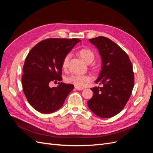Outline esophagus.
I'll use <instances>...</instances> for the list:
<instances>
[{
  "label": "esophagus",
  "mask_w": 153,
  "mask_h": 153,
  "mask_svg": "<svg viewBox=\"0 0 153 153\" xmlns=\"http://www.w3.org/2000/svg\"><path fill=\"white\" fill-rule=\"evenodd\" d=\"M75 88L76 90H83V89H84V88H80V87H76V86L75 87Z\"/></svg>",
  "instance_id": "esophagus-1"
}]
</instances>
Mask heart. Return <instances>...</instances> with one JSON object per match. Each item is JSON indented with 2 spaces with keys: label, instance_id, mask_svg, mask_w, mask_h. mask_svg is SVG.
Instances as JSON below:
<instances>
[{
  "label": "heart",
  "instance_id": "heart-1",
  "mask_svg": "<svg viewBox=\"0 0 153 153\" xmlns=\"http://www.w3.org/2000/svg\"><path fill=\"white\" fill-rule=\"evenodd\" d=\"M78 54L83 59V61L87 64H90L92 62L95 57V54L93 51L89 48H82L78 52ZM71 55V53H68L64 57L62 62V67L64 69H67ZM91 80L92 77L90 75H75V74H73V75L67 77L66 79V82L69 83V84H73L80 88L83 87L87 82H89Z\"/></svg>",
  "mask_w": 153,
  "mask_h": 153
}]
</instances>
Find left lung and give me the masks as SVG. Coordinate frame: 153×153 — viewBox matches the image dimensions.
Returning <instances> with one entry per match:
<instances>
[{"instance_id":"left-lung-1","label":"left lung","mask_w":153,"mask_h":153,"mask_svg":"<svg viewBox=\"0 0 153 153\" xmlns=\"http://www.w3.org/2000/svg\"><path fill=\"white\" fill-rule=\"evenodd\" d=\"M89 41L101 56L102 68L96 83L103 87L91 88L94 94L87 105L96 115L110 118L121 112L130 98L134 86L132 64L127 53L110 39L99 36Z\"/></svg>"}]
</instances>
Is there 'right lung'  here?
I'll return each instance as SVG.
<instances>
[{"mask_svg": "<svg viewBox=\"0 0 153 153\" xmlns=\"http://www.w3.org/2000/svg\"><path fill=\"white\" fill-rule=\"evenodd\" d=\"M80 41L76 38L46 39L36 45L27 55L23 68V91L37 111L50 114L59 110L73 89V85L62 82L58 83L56 87L51 88L49 84L62 80L63 59Z\"/></svg>", "mask_w": 153, "mask_h": 153, "instance_id": "obj_1", "label": "right lung"}]
</instances>
